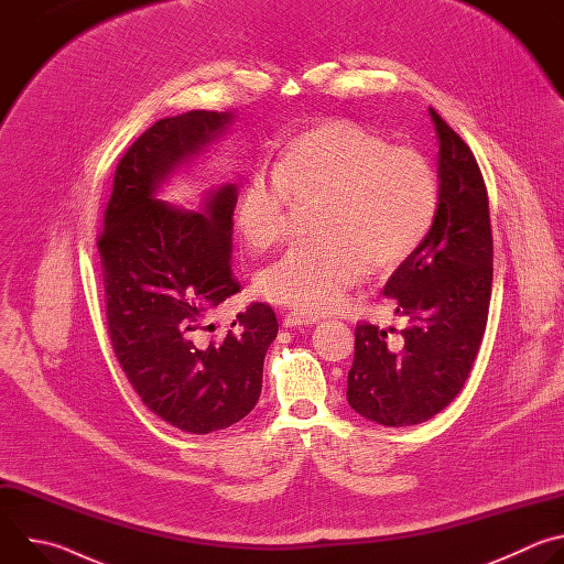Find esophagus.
<instances>
[{
  "label": "esophagus",
  "instance_id": "1",
  "mask_svg": "<svg viewBox=\"0 0 564 564\" xmlns=\"http://www.w3.org/2000/svg\"><path fill=\"white\" fill-rule=\"evenodd\" d=\"M318 316H312V314H305V312H285L283 314V326L285 328H305V326H312L316 324Z\"/></svg>",
  "mask_w": 564,
  "mask_h": 564
}]
</instances>
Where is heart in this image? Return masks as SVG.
I'll list each match as a JSON object with an SVG mask.
<instances>
[{"label": "heart", "mask_w": 564, "mask_h": 564, "mask_svg": "<svg viewBox=\"0 0 564 564\" xmlns=\"http://www.w3.org/2000/svg\"><path fill=\"white\" fill-rule=\"evenodd\" d=\"M312 209V243L288 250L257 276V292L305 314L339 307L368 268L390 272L426 238L440 209L431 160L359 122L333 118L292 135L236 200V227L252 250L283 238L288 205Z\"/></svg>", "instance_id": "obj_1"}]
</instances>
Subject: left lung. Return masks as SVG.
<instances>
[{"instance_id": "1", "label": "left lung", "mask_w": 564, "mask_h": 564, "mask_svg": "<svg viewBox=\"0 0 564 564\" xmlns=\"http://www.w3.org/2000/svg\"><path fill=\"white\" fill-rule=\"evenodd\" d=\"M437 133L440 209L422 246L383 294L409 324L397 337L359 324L348 404L381 426H413L462 390L487 330L494 283L489 196L468 144L431 107Z\"/></svg>"}]
</instances>
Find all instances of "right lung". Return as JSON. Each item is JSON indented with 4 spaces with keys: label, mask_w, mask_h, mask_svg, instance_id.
Here are the masks:
<instances>
[{
    "label": "right lung",
    "mask_w": 564,
    "mask_h": 564,
    "mask_svg": "<svg viewBox=\"0 0 564 564\" xmlns=\"http://www.w3.org/2000/svg\"><path fill=\"white\" fill-rule=\"evenodd\" d=\"M234 118L187 111L149 127L120 160L98 240L116 357L142 404L194 435L250 415L279 333L274 310L252 303L231 330L207 335V314L240 290L231 274L236 185L209 192L200 212L158 198Z\"/></svg>",
    "instance_id": "1"
}]
</instances>
